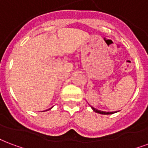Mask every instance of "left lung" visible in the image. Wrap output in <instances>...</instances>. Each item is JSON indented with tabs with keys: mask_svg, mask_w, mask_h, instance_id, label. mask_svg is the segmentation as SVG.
Returning a JSON list of instances; mask_svg holds the SVG:
<instances>
[{
	"mask_svg": "<svg viewBox=\"0 0 148 148\" xmlns=\"http://www.w3.org/2000/svg\"><path fill=\"white\" fill-rule=\"evenodd\" d=\"M91 108L93 110V111H95L96 113H98V114H114L116 113V112H118V111H112V112H106V111H103V110H97V109H96V108H94L93 107H92V106H90Z\"/></svg>",
	"mask_w": 148,
	"mask_h": 148,
	"instance_id": "obj_1",
	"label": "left lung"
}]
</instances>
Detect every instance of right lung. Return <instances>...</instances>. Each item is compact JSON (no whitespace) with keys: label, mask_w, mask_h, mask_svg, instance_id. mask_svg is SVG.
Here are the masks:
<instances>
[{"label":"right lung","mask_w":148,"mask_h":148,"mask_svg":"<svg viewBox=\"0 0 148 148\" xmlns=\"http://www.w3.org/2000/svg\"><path fill=\"white\" fill-rule=\"evenodd\" d=\"M52 108H49V109H48V110H45V111H47V110H50V109H52Z\"/></svg>","instance_id":"obj_1"}]
</instances>
